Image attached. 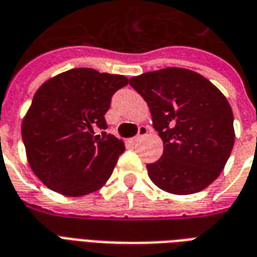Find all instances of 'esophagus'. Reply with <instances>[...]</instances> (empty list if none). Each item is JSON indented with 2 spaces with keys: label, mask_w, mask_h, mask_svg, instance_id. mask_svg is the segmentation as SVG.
Returning <instances> with one entry per match:
<instances>
[{
  "label": "esophagus",
  "mask_w": 257,
  "mask_h": 257,
  "mask_svg": "<svg viewBox=\"0 0 257 257\" xmlns=\"http://www.w3.org/2000/svg\"><path fill=\"white\" fill-rule=\"evenodd\" d=\"M147 134H149V129L146 128V126H140V128H139V134L135 136L134 142H138V140H140V139H142V138H145V136Z\"/></svg>",
  "instance_id": "obj_1"
}]
</instances>
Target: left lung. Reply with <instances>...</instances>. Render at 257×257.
I'll use <instances>...</instances> for the list:
<instances>
[{"mask_svg": "<svg viewBox=\"0 0 257 257\" xmlns=\"http://www.w3.org/2000/svg\"><path fill=\"white\" fill-rule=\"evenodd\" d=\"M129 84L143 96L164 142L161 158L147 165L151 182L176 195L198 193L213 183L235 140L226 96L204 75L182 67L145 73Z\"/></svg>", "mask_w": 257, "mask_h": 257, "instance_id": "1", "label": "left lung"}]
</instances>
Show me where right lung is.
Here are the masks:
<instances>
[{
	"label": "right lung",
	"mask_w": 257,
	"mask_h": 257,
	"mask_svg": "<svg viewBox=\"0 0 257 257\" xmlns=\"http://www.w3.org/2000/svg\"><path fill=\"white\" fill-rule=\"evenodd\" d=\"M129 84L118 74L73 68L37 89L22 121L26 157L37 178L62 195L82 197L101 189L125 150L121 139L96 135L114 92Z\"/></svg>",
	"instance_id": "1"
}]
</instances>
